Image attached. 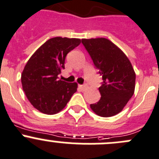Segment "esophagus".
I'll list each match as a JSON object with an SVG mask.
<instances>
[{
	"instance_id": "1",
	"label": "esophagus",
	"mask_w": 159,
	"mask_h": 159,
	"mask_svg": "<svg viewBox=\"0 0 159 159\" xmlns=\"http://www.w3.org/2000/svg\"><path fill=\"white\" fill-rule=\"evenodd\" d=\"M78 88H79L80 90H81V92H82V91L85 90V89H86V88H87V86L84 85V84H79V85H78Z\"/></svg>"
}]
</instances>
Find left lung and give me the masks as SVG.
I'll list each match as a JSON object with an SVG mask.
<instances>
[{"mask_svg":"<svg viewBox=\"0 0 159 159\" xmlns=\"http://www.w3.org/2000/svg\"><path fill=\"white\" fill-rule=\"evenodd\" d=\"M81 43L102 78L98 88L101 98L90 105L91 109L102 117L116 115L134 92L136 75L133 67L122 50L107 39H83Z\"/></svg>","mask_w":159,"mask_h":159,"instance_id":"left-lung-1","label":"left lung"}]
</instances>
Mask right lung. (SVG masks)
Masks as SVG:
<instances>
[{"instance_id": "1", "label": "right lung", "mask_w": 159, "mask_h": 159, "mask_svg": "<svg viewBox=\"0 0 159 159\" xmlns=\"http://www.w3.org/2000/svg\"><path fill=\"white\" fill-rule=\"evenodd\" d=\"M81 43L79 39H50L34 53L21 74L23 91L31 104L43 113L53 115L66 106L77 83L58 79L67 53Z\"/></svg>"}]
</instances>
